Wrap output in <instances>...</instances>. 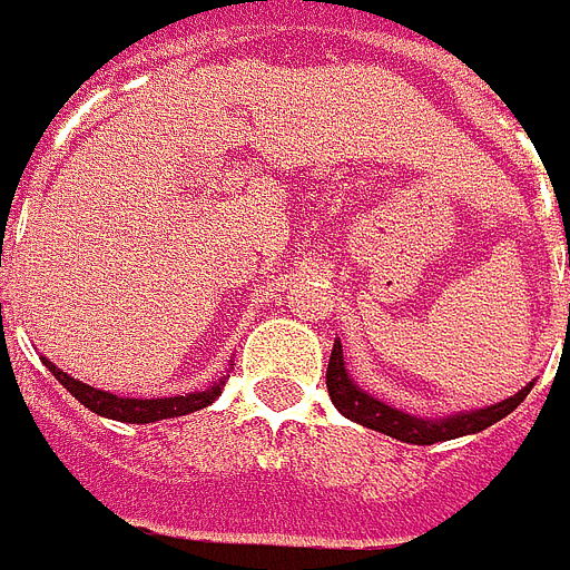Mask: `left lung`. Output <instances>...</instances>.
Instances as JSON below:
<instances>
[{
    "label": "left lung",
    "instance_id": "8db88e82",
    "mask_svg": "<svg viewBox=\"0 0 570 570\" xmlns=\"http://www.w3.org/2000/svg\"><path fill=\"white\" fill-rule=\"evenodd\" d=\"M530 386H533V383H530ZM530 386H523V390L514 393L511 400H501V403L489 405V409H475V412H460V415H450V419L425 422V419L405 415L400 409L381 403V400H374V396H367L364 390H358V386L352 383V377L345 374L340 342L333 345L330 367H326V390H330V400L336 403V409H340L345 419L371 428V431L390 434V438L405 441V444H438V441H450V438H463V434L485 431V428L494 425V422H501L504 415H511L517 405L527 400Z\"/></svg>",
    "mask_w": 570,
    "mask_h": 570
}]
</instances>
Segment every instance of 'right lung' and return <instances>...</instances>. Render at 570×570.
Returning <instances> with one entry per match:
<instances>
[{"mask_svg":"<svg viewBox=\"0 0 570 570\" xmlns=\"http://www.w3.org/2000/svg\"><path fill=\"white\" fill-rule=\"evenodd\" d=\"M43 364L53 371V377L78 403L85 409H91L95 415H104V419H117V422H129V425H148V422H161V419H177V415H189L196 409H206L208 403H215V396H222V386L225 381H218L208 390H199V393H187V396H165V400H129V396H117V393H107V390H98V386H88V383L69 377L66 371H59L53 362Z\"/></svg>","mask_w":570,"mask_h":570,"instance_id":"add662e5","label":"right lung"}]
</instances>
